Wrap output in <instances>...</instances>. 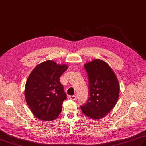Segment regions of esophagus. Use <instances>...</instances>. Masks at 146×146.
<instances>
[{"instance_id":"obj_1","label":"esophagus","mask_w":146,"mask_h":146,"mask_svg":"<svg viewBox=\"0 0 146 146\" xmlns=\"http://www.w3.org/2000/svg\"><path fill=\"white\" fill-rule=\"evenodd\" d=\"M69 98L71 99V100H75L76 99V95H70Z\"/></svg>"}]
</instances>
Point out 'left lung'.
I'll return each mask as SVG.
<instances>
[{
    "mask_svg": "<svg viewBox=\"0 0 146 146\" xmlns=\"http://www.w3.org/2000/svg\"><path fill=\"white\" fill-rule=\"evenodd\" d=\"M89 82V95L81 109L85 115L99 119L113 109L119 99L120 86L114 71L105 61L96 59L84 64Z\"/></svg>",
    "mask_w": 146,
    "mask_h": 146,
    "instance_id": "8db88e82",
    "label": "left lung"
}]
</instances>
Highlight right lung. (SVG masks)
Segmentation results:
<instances>
[{"label": "right lung", "mask_w": 146, "mask_h": 146, "mask_svg": "<svg viewBox=\"0 0 146 146\" xmlns=\"http://www.w3.org/2000/svg\"><path fill=\"white\" fill-rule=\"evenodd\" d=\"M67 69L66 64L49 60L37 65L31 73L24 94L29 109L36 118L52 121L60 115L66 98L60 78Z\"/></svg>", "instance_id": "add662e5"}]
</instances>
